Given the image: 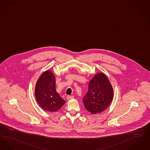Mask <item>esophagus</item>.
Wrapping results in <instances>:
<instances>
[{
    "mask_svg": "<svg viewBox=\"0 0 150 150\" xmlns=\"http://www.w3.org/2000/svg\"><path fill=\"white\" fill-rule=\"evenodd\" d=\"M73 96H68L67 97V99L68 100H71L72 98H73Z\"/></svg>",
    "mask_w": 150,
    "mask_h": 150,
    "instance_id": "34e87169",
    "label": "esophagus"
}]
</instances>
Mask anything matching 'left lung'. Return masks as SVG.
<instances>
[{
  "instance_id": "1",
  "label": "left lung",
  "mask_w": 150,
  "mask_h": 150,
  "mask_svg": "<svg viewBox=\"0 0 150 150\" xmlns=\"http://www.w3.org/2000/svg\"><path fill=\"white\" fill-rule=\"evenodd\" d=\"M114 98V90L106 75L103 72L94 74L88 83V90L83 98L85 108L92 114L105 110Z\"/></svg>"
}]
</instances>
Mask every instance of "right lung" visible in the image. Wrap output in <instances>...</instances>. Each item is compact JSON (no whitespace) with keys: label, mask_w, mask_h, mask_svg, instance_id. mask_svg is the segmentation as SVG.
<instances>
[{"label":"right lung","mask_w":150,"mask_h":150,"mask_svg":"<svg viewBox=\"0 0 150 150\" xmlns=\"http://www.w3.org/2000/svg\"><path fill=\"white\" fill-rule=\"evenodd\" d=\"M55 85V76L50 70L43 72L36 83L35 98L40 107L46 111L55 112L66 103L56 91Z\"/></svg>","instance_id":"1"}]
</instances>
